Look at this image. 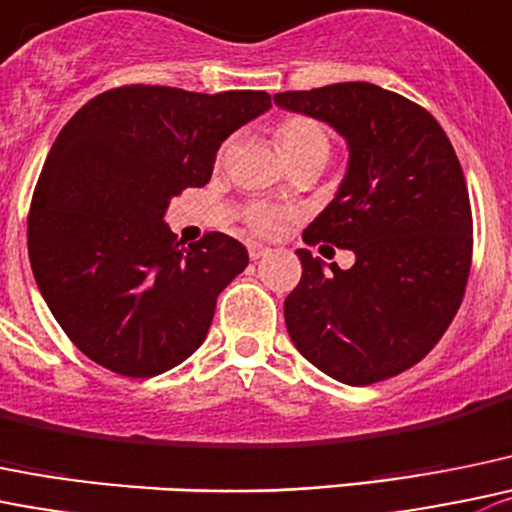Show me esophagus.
Segmentation results:
<instances>
[{
	"label": "esophagus",
	"mask_w": 512,
	"mask_h": 512,
	"mask_svg": "<svg viewBox=\"0 0 512 512\" xmlns=\"http://www.w3.org/2000/svg\"><path fill=\"white\" fill-rule=\"evenodd\" d=\"M247 250H250V257H252V260H260V257H265L267 252H270V247L257 245V242H252V245L247 247Z\"/></svg>",
	"instance_id": "obj_1"
}]
</instances>
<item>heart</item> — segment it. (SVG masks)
Returning a JSON list of instances; mask_svg holds the SVG:
<instances>
[{"mask_svg": "<svg viewBox=\"0 0 512 512\" xmlns=\"http://www.w3.org/2000/svg\"><path fill=\"white\" fill-rule=\"evenodd\" d=\"M275 142L280 147L287 165H295L302 160H327L330 155V137L320 124L310 117H285L275 127ZM282 220V212L270 205H252L247 210V225L260 235L277 232Z\"/></svg>", "mask_w": 512, "mask_h": 512, "instance_id": "1", "label": "heart"}]
</instances>
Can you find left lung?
Masks as SVG:
<instances>
[{"mask_svg":"<svg viewBox=\"0 0 512 512\" xmlns=\"http://www.w3.org/2000/svg\"><path fill=\"white\" fill-rule=\"evenodd\" d=\"M272 99L330 124L350 152L335 197L302 240L352 250L355 265L340 270L297 250L287 332L302 357L345 385L400 375L443 337L468 285L473 217L458 155L433 114L377 84Z\"/></svg>","mask_w":512,"mask_h":512,"instance_id":"1","label":"left lung"}]
</instances>
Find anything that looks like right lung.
<instances>
[{"mask_svg": "<svg viewBox=\"0 0 512 512\" xmlns=\"http://www.w3.org/2000/svg\"><path fill=\"white\" fill-rule=\"evenodd\" d=\"M270 94L130 84L89 99L59 132L34 187L29 262L69 340L97 365L152 377L205 342L217 295L250 262L207 232L182 247L170 200L210 182L222 142Z\"/></svg>", "mask_w": 512, "mask_h": 512, "instance_id": "obj_1", "label": "right lung"}]
</instances>
